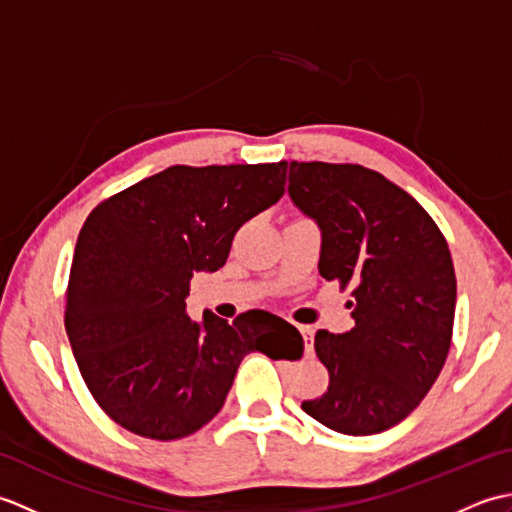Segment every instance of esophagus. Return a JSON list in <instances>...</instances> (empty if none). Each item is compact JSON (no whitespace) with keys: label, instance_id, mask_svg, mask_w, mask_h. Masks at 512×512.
<instances>
[{"label":"esophagus","instance_id":"1","mask_svg":"<svg viewBox=\"0 0 512 512\" xmlns=\"http://www.w3.org/2000/svg\"><path fill=\"white\" fill-rule=\"evenodd\" d=\"M301 336H303V345H306V352L312 354V347H314V341H312V328L310 325H301Z\"/></svg>","mask_w":512,"mask_h":512}]
</instances>
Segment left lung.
I'll list each match as a JSON object with an SVG mask.
<instances>
[{
  "instance_id": "left-lung-1",
  "label": "left lung",
  "mask_w": 512,
  "mask_h": 512,
  "mask_svg": "<svg viewBox=\"0 0 512 512\" xmlns=\"http://www.w3.org/2000/svg\"><path fill=\"white\" fill-rule=\"evenodd\" d=\"M288 193L321 231V277L354 297L350 332L314 336L330 385L301 409L345 436L387 431L447 361L458 295L447 239L407 191L361 165L292 160Z\"/></svg>"
}]
</instances>
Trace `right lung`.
<instances>
[{"label": "right lung", "mask_w": 512, "mask_h": 512, "mask_svg": "<svg viewBox=\"0 0 512 512\" xmlns=\"http://www.w3.org/2000/svg\"><path fill=\"white\" fill-rule=\"evenodd\" d=\"M288 162L176 165L101 202L76 239L65 332L99 407L123 429L178 440L222 409L250 352L299 358L295 325L264 310L187 314L193 273L226 264L237 228L284 195Z\"/></svg>", "instance_id": "right-lung-1"}]
</instances>
